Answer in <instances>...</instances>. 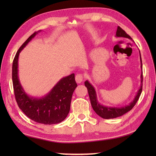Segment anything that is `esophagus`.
<instances>
[{"instance_id": "esophagus-1", "label": "esophagus", "mask_w": 156, "mask_h": 156, "mask_svg": "<svg viewBox=\"0 0 156 156\" xmlns=\"http://www.w3.org/2000/svg\"><path fill=\"white\" fill-rule=\"evenodd\" d=\"M83 80V75L82 73H78L76 76V81L77 83H80Z\"/></svg>"}]
</instances>
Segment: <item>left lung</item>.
<instances>
[{
  "label": "left lung",
  "mask_w": 156,
  "mask_h": 156,
  "mask_svg": "<svg viewBox=\"0 0 156 156\" xmlns=\"http://www.w3.org/2000/svg\"><path fill=\"white\" fill-rule=\"evenodd\" d=\"M117 37H123V38H129L132 40L131 36L128 35L125 32V31H124L122 28L118 26L117 31H116V35ZM140 59L141 62V69H142V58H141V55L140 53ZM141 78V86L140 88L137 93L135 98L132 101L129 105H126L125 107H106L104 105H100L98 101L97 100L96 93L95 91V89L91 84L89 83L88 80H86L84 82V85L87 88L88 94L89 96V98H90L91 104L92 108L94 110V112H96L98 115L100 117L104 118V119H112V118H115L117 117H119L125 114V113H127L129 111L133 109V107L135 106L136 102H138L140 94L142 93V81H143V76H142V72L140 76Z\"/></svg>",
  "instance_id": "obj_1"
}]
</instances>
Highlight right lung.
<instances>
[{
	"label": "right lung",
	"instance_id": "1",
	"mask_svg": "<svg viewBox=\"0 0 156 156\" xmlns=\"http://www.w3.org/2000/svg\"><path fill=\"white\" fill-rule=\"evenodd\" d=\"M38 32L31 34L16 52L12 65L13 87L18 107L29 118L44 125H54L61 122L67 116L77 84L74 73H72L62 78L48 94L41 98L29 96L23 90L18 76V56L22 49Z\"/></svg>",
	"mask_w": 156,
	"mask_h": 156
}]
</instances>
